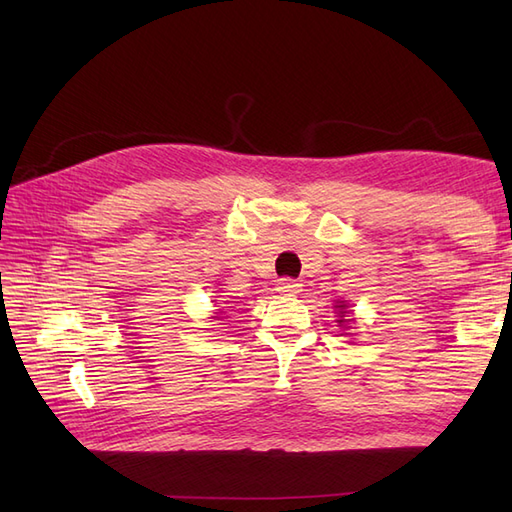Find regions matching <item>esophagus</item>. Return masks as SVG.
I'll return each mask as SVG.
<instances>
[{"label": "esophagus", "instance_id": "34e87169", "mask_svg": "<svg viewBox=\"0 0 512 512\" xmlns=\"http://www.w3.org/2000/svg\"><path fill=\"white\" fill-rule=\"evenodd\" d=\"M301 290V284L290 280V277H282L280 282H277V292L282 294H297Z\"/></svg>", "mask_w": 512, "mask_h": 512}]
</instances>
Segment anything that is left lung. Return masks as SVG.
Wrapping results in <instances>:
<instances>
[{"mask_svg":"<svg viewBox=\"0 0 512 512\" xmlns=\"http://www.w3.org/2000/svg\"><path fill=\"white\" fill-rule=\"evenodd\" d=\"M335 307H339V309H342V312H339V314H346V312H344V309H346V303H344V301H339V305H335ZM337 322H339V324H344V322H350V320H344V318H339Z\"/></svg>","mask_w":512,"mask_h":512,"instance_id":"8db88e82","label":"left lung"}]
</instances>
